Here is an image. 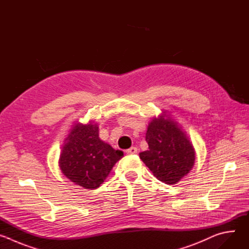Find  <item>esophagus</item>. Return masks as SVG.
I'll return each instance as SVG.
<instances>
[{
	"label": "esophagus",
	"mask_w": 249,
	"mask_h": 249,
	"mask_svg": "<svg viewBox=\"0 0 249 249\" xmlns=\"http://www.w3.org/2000/svg\"><path fill=\"white\" fill-rule=\"evenodd\" d=\"M137 152H138V149L136 147H131L130 149L125 151V153L127 155H135V154H137Z\"/></svg>",
	"instance_id": "1"
}]
</instances>
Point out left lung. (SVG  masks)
<instances>
[{"label": "left lung", "mask_w": 249, "mask_h": 249, "mask_svg": "<svg viewBox=\"0 0 249 249\" xmlns=\"http://www.w3.org/2000/svg\"><path fill=\"white\" fill-rule=\"evenodd\" d=\"M146 141L149 150L140 153V159L160 181L175 184L193 167L195 150L191 142L165 112L150 122Z\"/></svg>", "instance_id": "left-lung-1"}]
</instances>
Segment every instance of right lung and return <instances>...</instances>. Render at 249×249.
Returning a JSON list of instances; mask_svg holds the SVG:
<instances>
[{
    "label": "right lung",
    "instance_id": "add662e5",
    "mask_svg": "<svg viewBox=\"0 0 249 249\" xmlns=\"http://www.w3.org/2000/svg\"><path fill=\"white\" fill-rule=\"evenodd\" d=\"M122 157V151L114 150L99 139L96 124L78 123L65 140L59 166L72 182L95 189Z\"/></svg>",
    "mask_w": 249,
    "mask_h": 249
}]
</instances>
